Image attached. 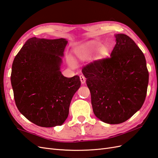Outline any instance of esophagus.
<instances>
[{
    "instance_id": "esophagus-1",
    "label": "esophagus",
    "mask_w": 158,
    "mask_h": 158,
    "mask_svg": "<svg viewBox=\"0 0 158 158\" xmlns=\"http://www.w3.org/2000/svg\"><path fill=\"white\" fill-rule=\"evenodd\" d=\"M80 81H81V83H82V84H84L85 82V78L84 76L83 75H81L80 76Z\"/></svg>"
}]
</instances>
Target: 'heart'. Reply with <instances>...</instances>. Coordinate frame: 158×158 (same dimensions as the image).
<instances>
[{
	"label": "heart",
	"instance_id": "heart-1",
	"mask_svg": "<svg viewBox=\"0 0 158 158\" xmlns=\"http://www.w3.org/2000/svg\"><path fill=\"white\" fill-rule=\"evenodd\" d=\"M109 48L102 45L101 43L96 40L88 41L78 45L74 49V52L77 58L81 60H87L94 54L95 59L101 60L109 55ZM69 64L72 68H76V63L71 57L69 58Z\"/></svg>",
	"mask_w": 158,
	"mask_h": 158
}]
</instances>
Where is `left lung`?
<instances>
[{
	"instance_id": "8db88e82",
	"label": "left lung",
	"mask_w": 158,
	"mask_h": 158,
	"mask_svg": "<svg viewBox=\"0 0 158 158\" xmlns=\"http://www.w3.org/2000/svg\"><path fill=\"white\" fill-rule=\"evenodd\" d=\"M114 37L111 57L82 69L95 115L111 125L127 121L140 109L149 80L145 56L135 42L123 33Z\"/></svg>"
}]
</instances>
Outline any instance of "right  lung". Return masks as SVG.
Returning <instances> with one entry per match:
<instances>
[{
    "instance_id": "add662e5",
    "label": "right lung",
    "mask_w": 158,
    "mask_h": 158,
    "mask_svg": "<svg viewBox=\"0 0 158 158\" xmlns=\"http://www.w3.org/2000/svg\"><path fill=\"white\" fill-rule=\"evenodd\" d=\"M68 41L32 37L14 59L11 84L16 106L23 116L42 127L60 126L67 118L78 76L66 78L60 66Z\"/></svg>"
}]
</instances>
